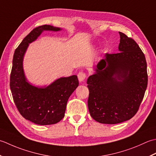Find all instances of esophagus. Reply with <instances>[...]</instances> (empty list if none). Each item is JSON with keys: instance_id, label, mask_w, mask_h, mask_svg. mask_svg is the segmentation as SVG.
Returning a JSON list of instances; mask_svg holds the SVG:
<instances>
[{"instance_id": "obj_1", "label": "esophagus", "mask_w": 156, "mask_h": 156, "mask_svg": "<svg viewBox=\"0 0 156 156\" xmlns=\"http://www.w3.org/2000/svg\"><path fill=\"white\" fill-rule=\"evenodd\" d=\"M77 76H78L79 81L80 82H83L85 81V78H86V74H85V73L84 72H79Z\"/></svg>"}]
</instances>
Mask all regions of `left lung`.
<instances>
[{
  "instance_id": "1",
  "label": "left lung",
  "mask_w": 156,
  "mask_h": 156,
  "mask_svg": "<svg viewBox=\"0 0 156 156\" xmlns=\"http://www.w3.org/2000/svg\"><path fill=\"white\" fill-rule=\"evenodd\" d=\"M119 34L120 52L106 54L87 81L89 111L100 123L114 125L133 118L147 86L145 55L133 38Z\"/></svg>"
}]
</instances>
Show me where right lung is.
Segmentation results:
<instances>
[{
	"mask_svg": "<svg viewBox=\"0 0 156 156\" xmlns=\"http://www.w3.org/2000/svg\"><path fill=\"white\" fill-rule=\"evenodd\" d=\"M60 30L49 25L34 28L15 49L12 58L10 88L15 104L24 119L37 125H53L64 118L69 98L79 85L77 75L60 78L45 88L33 86L25 77L23 58L29 44L44 30Z\"/></svg>",
	"mask_w": 156,
	"mask_h": 156,
	"instance_id": "add662e5",
	"label": "right lung"
}]
</instances>
